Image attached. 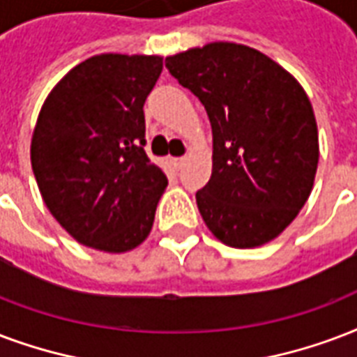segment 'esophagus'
<instances>
[{"label": "esophagus", "mask_w": 357, "mask_h": 357, "mask_svg": "<svg viewBox=\"0 0 357 357\" xmlns=\"http://www.w3.org/2000/svg\"><path fill=\"white\" fill-rule=\"evenodd\" d=\"M183 165H185L183 157H174V159H172V167L176 168V170H179V168L183 167Z\"/></svg>", "instance_id": "esophagus-1"}]
</instances>
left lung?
I'll use <instances>...</instances> for the list:
<instances>
[{"label":"left lung","mask_w":357,"mask_h":357,"mask_svg":"<svg viewBox=\"0 0 357 357\" xmlns=\"http://www.w3.org/2000/svg\"><path fill=\"white\" fill-rule=\"evenodd\" d=\"M165 63L211 123L213 168L197 192L204 222L236 249L275 239L305 206L317 174L318 129L305 89L266 54L236 43H209Z\"/></svg>","instance_id":"obj_1"}]
</instances>
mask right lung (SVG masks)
Here are the masks:
<instances>
[{"instance_id": "1", "label": "right lung", "mask_w": 357, "mask_h": 357, "mask_svg": "<svg viewBox=\"0 0 357 357\" xmlns=\"http://www.w3.org/2000/svg\"><path fill=\"white\" fill-rule=\"evenodd\" d=\"M160 70V56H93L40 108L31 138L40 197L86 247L127 252L151 232L168 179L144 151V102Z\"/></svg>"}]
</instances>
